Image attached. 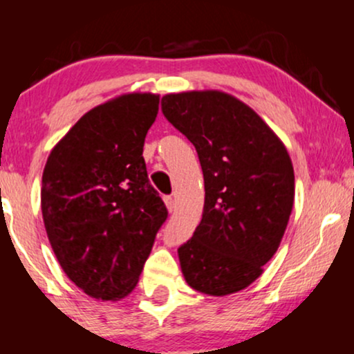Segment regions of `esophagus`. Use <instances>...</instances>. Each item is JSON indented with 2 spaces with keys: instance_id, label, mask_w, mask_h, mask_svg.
Returning <instances> with one entry per match:
<instances>
[{
  "instance_id": "34e87169",
  "label": "esophagus",
  "mask_w": 354,
  "mask_h": 354,
  "mask_svg": "<svg viewBox=\"0 0 354 354\" xmlns=\"http://www.w3.org/2000/svg\"><path fill=\"white\" fill-rule=\"evenodd\" d=\"M165 203H166V208H168L169 213H173L174 211V200L171 196H166L165 198Z\"/></svg>"
}]
</instances>
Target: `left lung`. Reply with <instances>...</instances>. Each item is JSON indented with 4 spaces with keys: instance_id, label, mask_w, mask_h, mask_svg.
Masks as SVG:
<instances>
[{
    "instance_id": "8db88e82",
    "label": "left lung",
    "mask_w": 354,
    "mask_h": 354,
    "mask_svg": "<svg viewBox=\"0 0 354 354\" xmlns=\"http://www.w3.org/2000/svg\"><path fill=\"white\" fill-rule=\"evenodd\" d=\"M161 109L194 145L205 178L201 223L178 248L183 276L200 293H238L261 276L290 221L286 146L254 109L218 89L165 95Z\"/></svg>"
}]
</instances>
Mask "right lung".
I'll list each match as a JSON object with an SVG mask.
<instances>
[{
    "label": "right lung",
    "mask_w": 354,
    "mask_h": 354,
    "mask_svg": "<svg viewBox=\"0 0 354 354\" xmlns=\"http://www.w3.org/2000/svg\"><path fill=\"white\" fill-rule=\"evenodd\" d=\"M158 109L160 95L153 93H128L89 109L44 166L48 239L68 278L98 301H118L135 290L168 218L143 158Z\"/></svg>",
    "instance_id": "right-lung-1"
}]
</instances>
